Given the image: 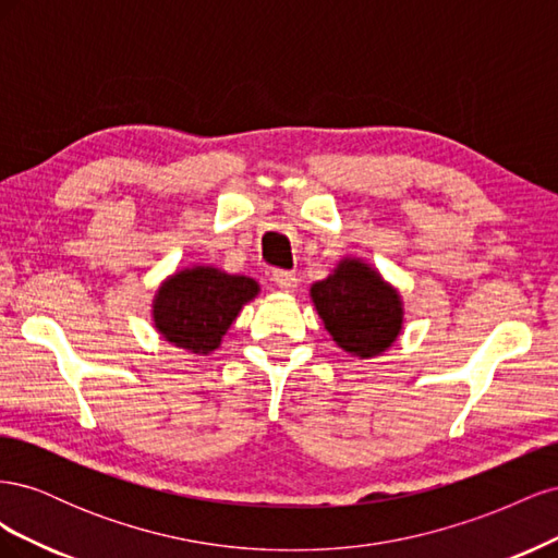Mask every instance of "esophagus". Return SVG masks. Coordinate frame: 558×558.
<instances>
[{
  "label": "esophagus",
  "instance_id": "obj_1",
  "mask_svg": "<svg viewBox=\"0 0 558 558\" xmlns=\"http://www.w3.org/2000/svg\"><path fill=\"white\" fill-rule=\"evenodd\" d=\"M272 281L286 293H293L298 289V277L293 272H283V269H279V272L272 275Z\"/></svg>",
  "mask_w": 558,
  "mask_h": 558
}]
</instances>
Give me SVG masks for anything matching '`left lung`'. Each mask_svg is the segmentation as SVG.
Wrapping results in <instances>:
<instances>
[{"mask_svg":"<svg viewBox=\"0 0 558 558\" xmlns=\"http://www.w3.org/2000/svg\"><path fill=\"white\" fill-rule=\"evenodd\" d=\"M310 298L332 342L361 361L381 356L404 326V302L391 281L363 258L344 256L310 286Z\"/></svg>","mask_w":558,"mask_h":558,"instance_id":"obj_1","label":"left lung"}]
</instances>
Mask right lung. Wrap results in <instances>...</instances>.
<instances>
[{
    "label": "right lung",
    "instance_id": "obj_1",
    "mask_svg": "<svg viewBox=\"0 0 558 558\" xmlns=\"http://www.w3.org/2000/svg\"><path fill=\"white\" fill-rule=\"evenodd\" d=\"M258 293L256 279L195 263L162 279L150 302V320L165 342L207 356L221 347L234 318Z\"/></svg>",
    "mask_w": 558,
    "mask_h": 558
}]
</instances>
